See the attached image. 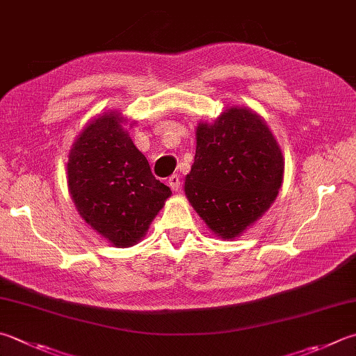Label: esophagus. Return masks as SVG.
Wrapping results in <instances>:
<instances>
[{"instance_id":"obj_1","label":"esophagus","mask_w":356,"mask_h":356,"mask_svg":"<svg viewBox=\"0 0 356 356\" xmlns=\"http://www.w3.org/2000/svg\"><path fill=\"white\" fill-rule=\"evenodd\" d=\"M169 186L172 187V191H178L179 186H181V179H179V175H172L169 178Z\"/></svg>"}]
</instances>
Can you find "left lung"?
<instances>
[{"label":"left lung","mask_w":356,"mask_h":356,"mask_svg":"<svg viewBox=\"0 0 356 356\" xmlns=\"http://www.w3.org/2000/svg\"><path fill=\"white\" fill-rule=\"evenodd\" d=\"M284 179V156L261 116L231 106L197 127L184 192L217 237L232 240L270 209Z\"/></svg>","instance_id":"8db88e82"}]
</instances>
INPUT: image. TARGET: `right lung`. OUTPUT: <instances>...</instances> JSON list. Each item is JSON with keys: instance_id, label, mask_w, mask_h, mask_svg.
<instances>
[{"instance_id": "obj_1", "label": "right lung", "mask_w": 356, "mask_h": 356, "mask_svg": "<svg viewBox=\"0 0 356 356\" xmlns=\"http://www.w3.org/2000/svg\"><path fill=\"white\" fill-rule=\"evenodd\" d=\"M124 124L116 111L92 119L72 144L66 164L80 217L118 248L136 245L172 195L170 187L153 177Z\"/></svg>"}]
</instances>
